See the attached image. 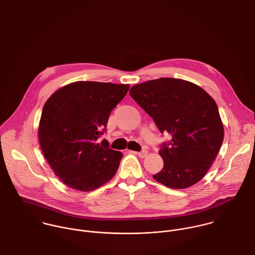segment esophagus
I'll return each instance as SVG.
<instances>
[{"label":"esophagus","instance_id":"34e87169","mask_svg":"<svg viewBox=\"0 0 255 255\" xmlns=\"http://www.w3.org/2000/svg\"><path fill=\"white\" fill-rule=\"evenodd\" d=\"M134 153H136L139 157L143 158V157H145V156H146V154H147V150H140V151H137V152H134Z\"/></svg>","mask_w":255,"mask_h":255}]
</instances>
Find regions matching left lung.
Here are the masks:
<instances>
[{
  "mask_svg": "<svg viewBox=\"0 0 255 255\" xmlns=\"http://www.w3.org/2000/svg\"><path fill=\"white\" fill-rule=\"evenodd\" d=\"M130 97L154 121L163 142V168L153 178L170 188L198 182L215 159L223 141L217 105L200 87L179 79L160 78L133 86Z\"/></svg>",
  "mask_w": 255,
  "mask_h": 255,
  "instance_id": "left-lung-1",
  "label": "left lung"
}]
</instances>
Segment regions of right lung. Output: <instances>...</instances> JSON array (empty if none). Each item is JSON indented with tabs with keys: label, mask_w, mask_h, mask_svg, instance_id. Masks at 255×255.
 <instances>
[{
	"label": "right lung",
	"mask_w": 255,
	"mask_h": 255,
	"mask_svg": "<svg viewBox=\"0 0 255 255\" xmlns=\"http://www.w3.org/2000/svg\"><path fill=\"white\" fill-rule=\"evenodd\" d=\"M129 85L76 82L46 102L39 127L42 151L56 175L71 188L90 191L116 174L123 153L102 139L112 111Z\"/></svg>",
	"instance_id": "obj_1"
}]
</instances>
